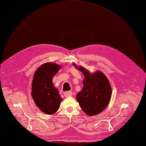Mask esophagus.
Listing matches in <instances>:
<instances>
[{
    "instance_id": "obj_1",
    "label": "esophagus",
    "mask_w": 146,
    "mask_h": 146,
    "mask_svg": "<svg viewBox=\"0 0 146 146\" xmlns=\"http://www.w3.org/2000/svg\"><path fill=\"white\" fill-rule=\"evenodd\" d=\"M64 95L65 97H69L72 96V91H66L64 92Z\"/></svg>"
}]
</instances>
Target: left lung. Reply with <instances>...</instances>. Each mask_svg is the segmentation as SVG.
I'll list each match as a JSON object with an SVG mask.
<instances>
[{"label": "left lung", "mask_w": 146, "mask_h": 146, "mask_svg": "<svg viewBox=\"0 0 146 146\" xmlns=\"http://www.w3.org/2000/svg\"><path fill=\"white\" fill-rule=\"evenodd\" d=\"M73 65L85 76L83 89L76 96L80 107L88 116L99 114L107 107L111 99L112 90L108 79L100 71L91 74L82 66Z\"/></svg>", "instance_id": "8db88e82"}]
</instances>
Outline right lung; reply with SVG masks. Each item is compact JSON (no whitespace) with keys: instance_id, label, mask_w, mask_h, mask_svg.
Returning <instances> with one entry per match:
<instances>
[{"instance_id":"obj_1","label":"right lung","mask_w":146,"mask_h":146,"mask_svg":"<svg viewBox=\"0 0 146 146\" xmlns=\"http://www.w3.org/2000/svg\"><path fill=\"white\" fill-rule=\"evenodd\" d=\"M61 66L52 63L42 64L35 72L32 85V96L39 110L47 114L55 113L63 99L52 83V78Z\"/></svg>"}]
</instances>
